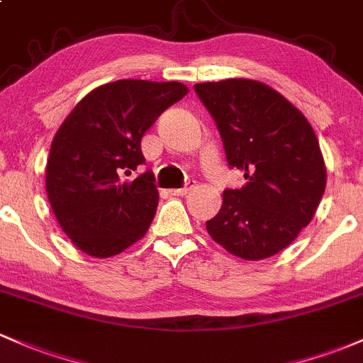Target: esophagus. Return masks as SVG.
I'll return each mask as SVG.
<instances>
[{"instance_id":"1","label":"esophagus","mask_w":363,"mask_h":363,"mask_svg":"<svg viewBox=\"0 0 363 363\" xmlns=\"http://www.w3.org/2000/svg\"><path fill=\"white\" fill-rule=\"evenodd\" d=\"M194 186H196V183L189 182L185 186H182V189H173V190H169V194H171V196H185V194H189L190 190L194 189Z\"/></svg>"}]
</instances>
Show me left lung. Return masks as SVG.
<instances>
[{
	"mask_svg": "<svg viewBox=\"0 0 363 363\" xmlns=\"http://www.w3.org/2000/svg\"><path fill=\"white\" fill-rule=\"evenodd\" d=\"M194 89L216 123L228 164L245 178L240 189L225 190L208 233L233 256L270 258L294 242L320 204L327 171L317 135L301 111L259 81L233 77Z\"/></svg>",
	"mask_w": 363,
	"mask_h": 363,
	"instance_id": "left-lung-1",
	"label": "left lung"
}]
</instances>
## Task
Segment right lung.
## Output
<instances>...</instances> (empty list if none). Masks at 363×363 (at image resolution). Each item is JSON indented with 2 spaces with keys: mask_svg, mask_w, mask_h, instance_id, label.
<instances>
[{
  "mask_svg": "<svg viewBox=\"0 0 363 363\" xmlns=\"http://www.w3.org/2000/svg\"><path fill=\"white\" fill-rule=\"evenodd\" d=\"M186 93L178 81H114L89 91L60 124L46 162V194L77 249L108 258L145 235L159 202L154 173L124 174L145 162L142 136Z\"/></svg>",
  "mask_w": 363,
  "mask_h": 363,
  "instance_id": "1",
  "label": "right lung"
}]
</instances>
